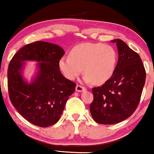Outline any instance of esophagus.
Instances as JSON below:
<instances>
[{
	"label": "esophagus",
	"instance_id": "34e87169",
	"mask_svg": "<svg viewBox=\"0 0 154 154\" xmlns=\"http://www.w3.org/2000/svg\"><path fill=\"white\" fill-rule=\"evenodd\" d=\"M85 90L86 89L84 87H82V86H81V85H77L76 86V91L79 92V93H81V92L85 91Z\"/></svg>",
	"mask_w": 154,
	"mask_h": 154
}]
</instances>
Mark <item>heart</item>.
Here are the masks:
<instances>
[{
  "label": "heart",
  "mask_w": 154,
  "mask_h": 154,
  "mask_svg": "<svg viewBox=\"0 0 154 154\" xmlns=\"http://www.w3.org/2000/svg\"><path fill=\"white\" fill-rule=\"evenodd\" d=\"M117 59L116 51L111 45L101 43H81L72 49L69 56L60 58L59 68L70 80L77 78L83 70L85 82L99 85L112 77Z\"/></svg>",
  "instance_id": "heart-1"
}]
</instances>
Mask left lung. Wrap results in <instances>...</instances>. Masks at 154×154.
Wrapping results in <instances>:
<instances>
[{
  "label": "left lung",
  "instance_id": "obj_1",
  "mask_svg": "<svg viewBox=\"0 0 154 154\" xmlns=\"http://www.w3.org/2000/svg\"><path fill=\"white\" fill-rule=\"evenodd\" d=\"M111 42L117 46V64L105 84L92 89L93 101L90 106L93 119L102 125H114L130 117L138 106L146 82L139 55L120 39Z\"/></svg>",
  "mask_w": 154,
  "mask_h": 154
}]
</instances>
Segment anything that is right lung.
<instances>
[{"instance_id":"add662e5","label":"right lung","mask_w":154,"mask_h":154,"mask_svg":"<svg viewBox=\"0 0 154 154\" xmlns=\"http://www.w3.org/2000/svg\"><path fill=\"white\" fill-rule=\"evenodd\" d=\"M65 54L59 45L37 41L24 45L10 61L8 89L11 103L28 122L47 128L61 118L76 84L63 77L59 61ZM26 61H36L37 72L31 82L23 77Z\"/></svg>"}]
</instances>
